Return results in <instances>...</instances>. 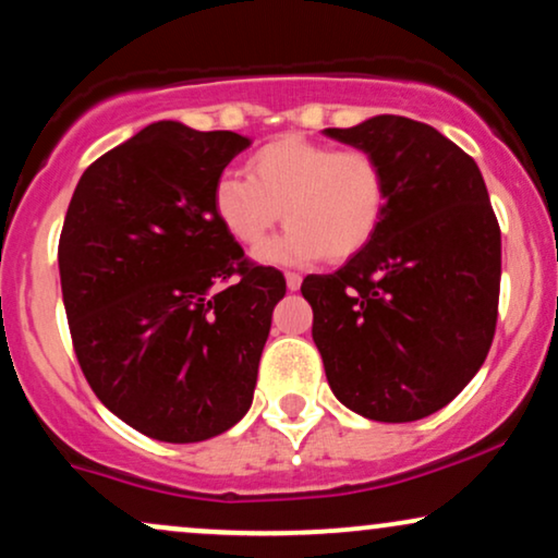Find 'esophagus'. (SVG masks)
<instances>
[{
  "label": "esophagus",
  "mask_w": 558,
  "mask_h": 558,
  "mask_svg": "<svg viewBox=\"0 0 558 558\" xmlns=\"http://www.w3.org/2000/svg\"><path fill=\"white\" fill-rule=\"evenodd\" d=\"M286 286H288V291H299L301 275L299 272H286Z\"/></svg>",
  "instance_id": "esophagus-1"
}]
</instances>
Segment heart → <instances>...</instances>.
<instances>
[{
	"label": "heart",
	"mask_w": 558,
	"mask_h": 558,
	"mask_svg": "<svg viewBox=\"0 0 558 558\" xmlns=\"http://www.w3.org/2000/svg\"><path fill=\"white\" fill-rule=\"evenodd\" d=\"M386 204V175L369 151L296 133L254 151L246 178L222 175L213 196L217 220L243 248L262 246L283 217L286 233L259 252L270 265L354 257L375 239Z\"/></svg>",
	"instance_id": "1"
}]
</instances>
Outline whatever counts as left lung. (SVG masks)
Segmentation results:
<instances>
[{"label":"left lung","instance_id":"obj_1","mask_svg":"<svg viewBox=\"0 0 558 558\" xmlns=\"http://www.w3.org/2000/svg\"><path fill=\"white\" fill-rule=\"evenodd\" d=\"M325 136L380 162L388 204L360 254L301 283L312 338L343 407L422 420L462 393L496 332L501 230L483 172L444 133L399 114Z\"/></svg>","mask_w":558,"mask_h":558}]
</instances>
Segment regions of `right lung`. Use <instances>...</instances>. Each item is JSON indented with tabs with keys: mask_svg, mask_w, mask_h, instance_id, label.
Masks as SVG:
<instances>
[{
	"mask_svg": "<svg viewBox=\"0 0 558 558\" xmlns=\"http://www.w3.org/2000/svg\"><path fill=\"white\" fill-rule=\"evenodd\" d=\"M248 144L159 120L88 165L70 198L57 257L75 356L114 417L165 444L248 412L286 296L283 272L243 257L213 207Z\"/></svg>",
	"mask_w": 558,
	"mask_h": 558,
	"instance_id": "right-lung-1",
	"label": "right lung"
}]
</instances>
